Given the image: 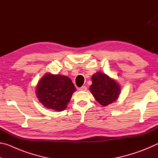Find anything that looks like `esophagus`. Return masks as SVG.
Listing matches in <instances>:
<instances>
[{"label": "esophagus", "instance_id": "1", "mask_svg": "<svg viewBox=\"0 0 158 158\" xmlns=\"http://www.w3.org/2000/svg\"><path fill=\"white\" fill-rule=\"evenodd\" d=\"M79 90H81V91H86L87 88H86V86H85V85H83V86H81V88H79Z\"/></svg>", "mask_w": 158, "mask_h": 158}]
</instances>
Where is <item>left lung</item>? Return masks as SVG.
<instances>
[{
  "mask_svg": "<svg viewBox=\"0 0 158 158\" xmlns=\"http://www.w3.org/2000/svg\"><path fill=\"white\" fill-rule=\"evenodd\" d=\"M92 82L90 90L101 105L106 106L116 100L121 89L114 80L105 74L97 73L93 75Z\"/></svg>",
  "mask_w": 158,
  "mask_h": 158,
  "instance_id": "obj_1",
  "label": "left lung"
}]
</instances>
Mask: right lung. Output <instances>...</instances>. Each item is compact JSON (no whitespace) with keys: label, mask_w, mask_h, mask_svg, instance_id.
Masks as SVG:
<instances>
[{"label":"right lung","mask_w":158,"mask_h":158,"mask_svg":"<svg viewBox=\"0 0 158 158\" xmlns=\"http://www.w3.org/2000/svg\"><path fill=\"white\" fill-rule=\"evenodd\" d=\"M75 90L76 88L69 77L47 74L37 84L36 94L45 107L61 111L66 109Z\"/></svg>","instance_id":"1"}]
</instances>
